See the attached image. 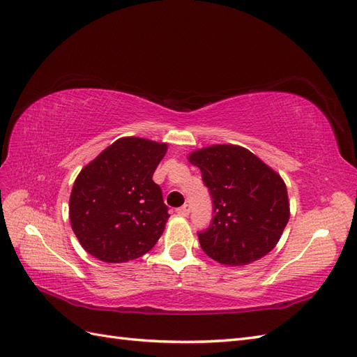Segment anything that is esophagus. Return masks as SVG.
Here are the masks:
<instances>
[{
  "instance_id": "esophagus-1",
  "label": "esophagus",
  "mask_w": 357,
  "mask_h": 357,
  "mask_svg": "<svg viewBox=\"0 0 357 357\" xmlns=\"http://www.w3.org/2000/svg\"><path fill=\"white\" fill-rule=\"evenodd\" d=\"M176 212H178V215H181V217H188V215H190V212H191V208H190L188 203H185L184 206L178 208V209H176Z\"/></svg>"
}]
</instances>
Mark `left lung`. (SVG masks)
<instances>
[{"label":"left lung","mask_w":357,"mask_h":357,"mask_svg":"<svg viewBox=\"0 0 357 357\" xmlns=\"http://www.w3.org/2000/svg\"><path fill=\"white\" fill-rule=\"evenodd\" d=\"M188 161L200 169L212 199V221L197 233L205 254L242 266L271 252L290 218L287 188L278 173L236 145L203 148Z\"/></svg>","instance_id":"8db88e82"}]
</instances>
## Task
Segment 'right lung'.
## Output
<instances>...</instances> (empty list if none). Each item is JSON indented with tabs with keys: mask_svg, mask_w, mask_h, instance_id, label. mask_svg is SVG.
I'll list each match as a JSON object with an SVG mask.
<instances>
[{
	"mask_svg": "<svg viewBox=\"0 0 357 357\" xmlns=\"http://www.w3.org/2000/svg\"><path fill=\"white\" fill-rule=\"evenodd\" d=\"M166 151V144L122 137L80 170L70 195V222L91 256L124 263L155 245L169 208L152 175Z\"/></svg>",
	"mask_w": 357,
	"mask_h": 357,
	"instance_id": "right-lung-1",
	"label": "right lung"
}]
</instances>
